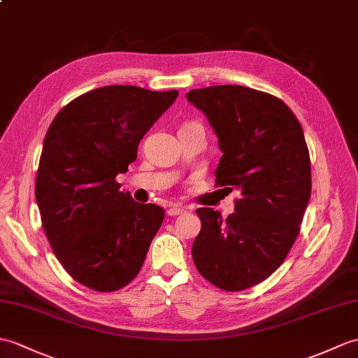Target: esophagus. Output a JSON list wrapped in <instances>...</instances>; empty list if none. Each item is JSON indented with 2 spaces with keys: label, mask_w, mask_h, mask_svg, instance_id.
Returning <instances> with one entry per match:
<instances>
[{
  "label": "esophagus",
  "mask_w": 358,
  "mask_h": 358,
  "mask_svg": "<svg viewBox=\"0 0 358 358\" xmlns=\"http://www.w3.org/2000/svg\"><path fill=\"white\" fill-rule=\"evenodd\" d=\"M185 212H186L185 207H181V206H171L169 209H168L169 217H177V215H181V213H185Z\"/></svg>",
  "instance_id": "34e87169"
}]
</instances>
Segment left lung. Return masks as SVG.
I'll list each match as a JSON object with an SVG mask.
<instances>
[{
  "label": "left lung",
  "instance_id": "obj_1",
  "mask_svg": "<svg viewBox=\"0 0 358 358\" xmlns=\"http://www.w3.org/2000/svg\"><path fill=\"white\" fill-rule=\"evenodd\" d=\"M187 101L209 120L221 160L217 185L239 190L235 212L196 209L201 230L192 257L226 292L267 279L284 262L311 196V163L301 123L271 94L241 85L192 90Z\"/></svg>",
  "mask_w": 358,
  "mask_h": 358
}]
</instances>
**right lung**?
Segmentation results:
<instances>
[{"mask_svg": "<svg viewBox=\"0 0 358 358\" xmlns=\"http://www.w3.org/2000/svg\"><path fill=\"white\" fill-rule=\"evenodd\" d=\"M178 96L110 85L74 99L45 134L35 185L45 235L65 271L102 293L128 285L145 262L164 210L115 181L140 140Z\"/></svg>", "mask_w": 358, "mask_h": 358, "instance_id": "1", "label": "right lung"}]
</instances>
